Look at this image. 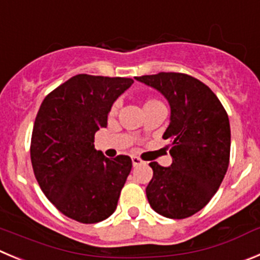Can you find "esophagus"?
I'll use <instances>...</instances> for the list:
<instances>
[{"instance_id": "esophagus-1", "label": "esophagus", "mask_w": 260, "mask_h": 260, "mask_svg": "<svg viewBox=\"0 0 260 260\" xmlns=\"http://www.w3.org/2000/svg\"><path fill=\"white\" fill-rule=\"evenodd\" d=\"M132 164H133V167H138V166H141V164H144V161H142L140 157L133 156L132 157Z\"/></svg>"}]
</instances>
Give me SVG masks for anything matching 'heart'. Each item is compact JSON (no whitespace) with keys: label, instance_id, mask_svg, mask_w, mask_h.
Returning a JSON list of instances; mask_svg holds the SVG:
<instances>
[{"label":"heart","instance_id":"b5f03b06","mask_svg":"<svg viewBox=\"0 0 260 260\" xmlns=\"http://www.w3.org/2000/svg\"><path fill=\"white\" fill-rule=\"evenodd\" d=\"M159 104H160L159 101H156V100H147V101H145V104H144V109L150 108V106L159 105ZM116 108H118V106H116V104H114L113 108H111V110H110V114H115V113H116Z\"/></svg>","mask_w":260,"mask_h":260}]
</instances>
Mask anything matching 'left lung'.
I'll return each instance as SVG.
<instances>
[{"label":"left lung","instance_id":"left-lung-1","mask_svg":"<svg viewBox=\"0 0 260 260\" xmlns=\"http://www.w3.org/2000/svg\"><path fill=\"white\" fill-rule=\"evenodd\" d=\"M156 89L171 106L163 138L171 142V167L151 161L147 200L160 215L183 219L203 209L222 183L230 163L229 115L214 92L182 73L135 77Z\"/></svg>","mask_w":260,"mask_h":260}]
</instances>
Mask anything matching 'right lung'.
Returning a JSON list of instances; mask_svg holds the SVG:
<instances>
[{
  "instance_id": "obj_1",
  "label": "right lung",
  "mask_w": 260,
  "mask_h": 260,
  "mask_svg": "<svg viewBox=\"0 0 260 260\" xmlns=\"http://www.w3.org/2000/svg\"><path fill=\"white\" fill-rule=\"evenodd\" d=\"M131 78L78 74L45 97L31 133L33 172L46 198L81 223L110 217L132 160L109 159L94 149V133L108 125L111 106Z\"/></svg>"
}]
</instances>
